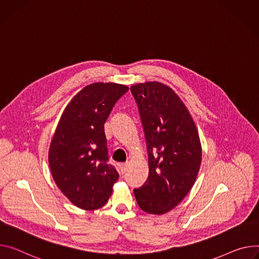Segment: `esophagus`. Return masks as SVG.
Wrapping results in <instances>:
<instances>
[{
    "label": "esophagus",
    "mask_w": 259,
    "mask_h": 259,
    "mask_svg": "<svg viewBox=\"0 0 259 259\" xmlns=\"http://www.w3.org/2000/svg\"><path fill=\"white\" fill-rule=\"evenodd\" d=\"M120 168H121L122 172L127 171V169H128V163H123V164H121V165H120Z\"/></svg>",
    "instance_id": "obj_1"
}]
</instances>
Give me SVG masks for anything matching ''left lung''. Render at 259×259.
Returning a JSON list of instances; mask_svg holds the SVG:
<instances>
[{"instance_id": "1", "label": "left lung", "mask_w": 259, "mask_h": 259, "mask_svg": "<svg viewBox=\"0 0 259 259\" xmlns=\"http://www.w3.org/2000/svg\"><path fill=\"white\" fill-rule=\"evenodd\" d=\"M130 90L145 129L150 171L134 195L146 213L163 215L186 197L196 181L202 157L198 131L170 87L146 81Z\"/></svg>"}]
</instances>
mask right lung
<instances>
[{"instance_id": "right-lung-1", "label": "right lung", "mask_w": 259, "mask_h": 259, "mask_svg": "<svg viewBox=\"0 0 259 259\" xmlns=\"http://www.w3.org/2000/svg\"><path fill=\"white\" fill-rule=\"evenodd\" d=\"M128 90L115 82L85 85L65 107L52 138V176L61 192L81 209L103 206L119 179L107 163L104 124L115 102Z\"/></svg>"}]
</instances>
